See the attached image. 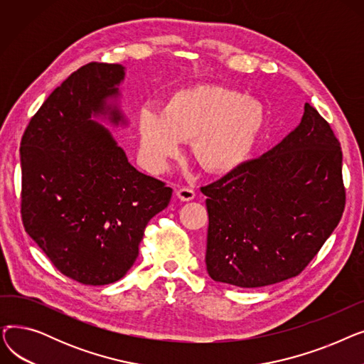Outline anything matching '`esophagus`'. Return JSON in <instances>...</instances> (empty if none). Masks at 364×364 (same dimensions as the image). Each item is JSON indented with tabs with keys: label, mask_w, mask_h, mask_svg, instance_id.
Segmentation results:
<instances>
[{
	"label": "esophagus",
	"mask_w": 364,
	"mask_h": 364,
	"mask_svg": "<svg viewBox=\"0 0 364 364\" xmlns=\"http://www.w3.org/2000/svg\"><path fill=\"white\" fill-rule=\"evenodd\" d=\"M195 196H196L195 190L190 188V187H180V188L177 190V198H178L180 200H183V202L193 200Z\"/></svg>",
	"instance_id": "obj_1"
}]
</instances>
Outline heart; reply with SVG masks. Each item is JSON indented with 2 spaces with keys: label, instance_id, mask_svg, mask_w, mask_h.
<instances>
[{
  "label": "heart",
  "instance_id": "obj_1",
  "mask_svg": "<svg viewBox=\"0 0 364 364\" xmlns=\"http://www.w3.org/2000/svg\"><path fill=\"white\" fill-rule=\"evenodd\" d=\"M265 124L264 105L237 90L209 84L184 88L171 95L165 109L140 106V159L158 174L184 141L195 140V155L206 169L228 172L251 158Z\"/></svg>",
  "mask_w": 364,
  "mask_h": 364
}]
</instances>
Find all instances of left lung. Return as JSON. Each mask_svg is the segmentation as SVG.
<instances>
[{
	"instance_id": "8db88e82",
	"label": "left lung",
	"mask_w": 364,
	"mask_h": 364,
	"mask_svg": "<svg viewBox=\"0 0 364 364\" xmlns=\"http://www.w3.org/2000/svg\"><path fill=\"white\" fill-rule=\"evenodd\" d=\"M200 190L208 274L239 288L274 284L298 276L342 217L341 144L305 103L299 125L277 146Z\"/></svg>"
}]
</instances>
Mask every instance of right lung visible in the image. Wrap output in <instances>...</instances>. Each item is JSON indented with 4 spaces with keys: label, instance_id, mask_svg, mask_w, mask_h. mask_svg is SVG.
I'll use <instances>...</instances> for the list:
<instances>
[{
    "label": "right lung",
    "instance_id": "obj_1",
    "mask_svg": "<svg viewBox=\"0 0 364 364\" xmlns=\"http://www.w3.org/2000/svg\"><path fill=\"white\" fill-rule=\"evenodd\" d=\"M124 78L122 65L80 68L48 95L21 143L25 230L57 270L91 286L127 274L147 223L172 196L95 121L127 125L118 106Z\"/></svg>",
    "mask_w": 364,
    "mask_h": 364
}]
</instances>
